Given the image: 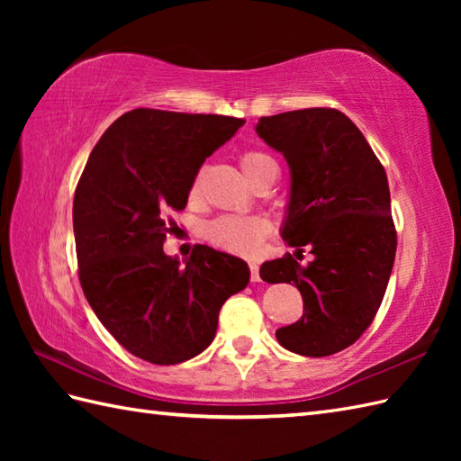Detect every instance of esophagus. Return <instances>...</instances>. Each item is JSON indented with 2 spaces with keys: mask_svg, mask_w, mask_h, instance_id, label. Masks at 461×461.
Wrapping results in <instances>:
<instances>
[{
  "mask_svg": "<svg viewBox=\"0 0 461 461\" xmlns=\"http://www.w3.org/2000/svg\"><path fill=\"white\" fill-rule=\"evenodd\" d=\"M249 271H251V281L253 283L259 281V266H258V263H249Z\"/></svg>",
  "mask_w": 461,
  "mask_h": 461,
  "instance_id": "obj_1",
  "label": "esophagus"
}]
</instances>
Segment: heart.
Listing matches in <instances>:
<instances>
[{
  "instance_id": "b5f03b06",
  "label": "heart",
  "mask_w": 461,
  "mask_h": 461,
  "mask_svg": "<svg viewBox=\"0 0 461 461\" xmlns=\"http://www.w3.org/2000/svg\"><path fill=\"white\" fill-rule=\"evenodd\" d=\"M273 162L267 154L258 150H246L240 156V166L243 174L251 180L263 166ZM200 194V180L194 178L190 185V200ZM269 221L261 215H220V218L205 223L203 240L221 251L236 253V256H251L256 253L261 240L267 236Z\"/></svg>"
}]
</instances>
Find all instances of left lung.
Segmentation results:
<instances>
[{
    "label": "left lung",
    "instance_id": "8db88e82",
    "mask_svg": "<svg viewBox=\"0 0 461 461\" xmlns=\"http://www.w3.org/2000/svg\"><path fill=\"white\" fill-rule=\"evenodd\" d=\"M256 132L289 166L281 238L312 253L307 267L287 256L259 269L263 281L293 283L303 297V317L276 337L303 357L335 355L368 329L393 273L386 172L357 124L335 109L261 116Z\"/></svg>",
    "mask_w": 461,
    "mask_h": 461
}]
</instances>
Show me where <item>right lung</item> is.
Masks as SVG:
<instances>
[{
  "instance_id": "add662e5",
  "label": "right lung",
  "mask_w": 461,
  "mask_h": 461,
  "mask_svg": "<svg viewBox=\"0 0 461 461\" xmlns=\"http://www.w3.org/2000/svg\"><path fill=\"white\" fill-rule=\"evenodd\" d=\"M243 119L134 109L96 142L73 200L79 279L104 329L152 365H178L212 345L220 309L249 283L243 259L195 246L168 258V215L188 203L203 160Z\"/></svg>"
}]
</instances>
